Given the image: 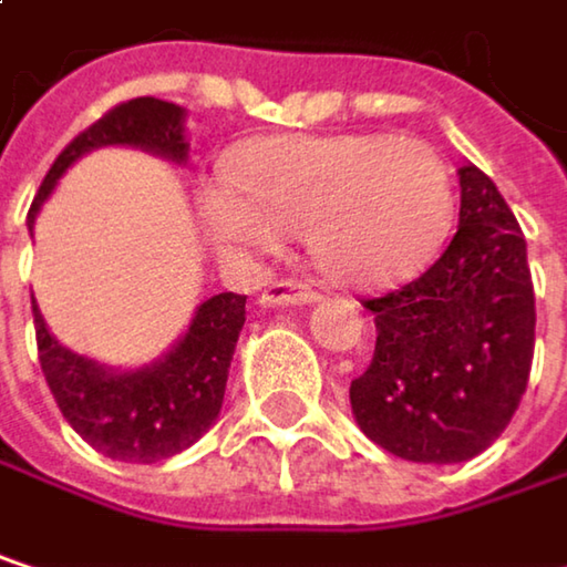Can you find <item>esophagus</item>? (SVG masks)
<instances>
[{
	"label": "esophagus",
	"mask_w": 567,
	"mask_h": 567,
	"mask_svg": "<svg viewBox=\"0 0 567 567\" xmlns=\"http://www.w3.org/2000/svg\"><path fill=\"white\" fill-rule=\"evenodd\" d=\"M318 298V291L311 285L295 282V279H279L262 288L259 301L262 305H311Z\"/></svg>",
	"instance_id": "obj_1"
}]
</instances>
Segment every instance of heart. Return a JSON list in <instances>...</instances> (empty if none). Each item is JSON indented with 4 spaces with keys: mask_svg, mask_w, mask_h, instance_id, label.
Returning <instances> with one entry per match:
<instances>
[{
    "mask_svg": "<svg viewBox=\"0 0 567 567\" xmlns=\"http://www.w3.org/2000/svg\"><path fill=\"white\" fill-rule=\"evenodd\" d=\"M199 219L226 259L272 252L305 229L331 282L374 288L413 272L450 229L453 179L413 137H259L199 189Z\"/></svg>",
    "mask_w": 567,
    "mask_h": 567,
    "instance_id": "obj_1",
    "label": "heart"
}]
</instances>
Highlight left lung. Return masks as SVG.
Returning <instances> with one entry per match:
<instances>
[{"mask_svg":"<svg viewBox=\"0 0 567 567\" xmlns=\"http://www.w3.org/2000/svg\"><path fill=\"white\" fill-rule=\"evenodd\" d=\"M378 344L351 381L358 426L413 463H463L509 426L535 354L525 236L496 183L460 167V229L410 285L368 298Z\"/></svg>","mask_w":567,"mask_h":567,"instance_id":"obj_1","label":"left lung"}]
</instances>
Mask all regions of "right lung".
I'll return each mask as SVG.
<instances>
[{
	"label": "right lung",
	"mask_w": 567,
	"mask_h": 567,
	"mask_svg": "<svg viewBox=\"0 0 567 567\" xmlns=\"http://www.w3.org/2000/svg\"><path fill=\"white\" fill-rule=\"evenodd\" d=\"M183 121L186 111L161 97H134L111 107L58 154L32 199L25 219L29 229L35 226L42 203L52 196L64 171L91 151L141 147L173 164H186L189 144ZM32 315L42 374L74 433L111 460L161 463L193 446L216 423L223 410L229 361L246 324V295L223 291L206 298L171 351L134 371L104 368L58 344L35 298Z\"/></svg>",
	"instance_id": "1"
}]
</instances>
